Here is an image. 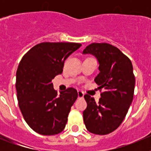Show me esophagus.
I'll use <instances>...</instances> for the list:
<instances>
[{
    "instance_id": "34e87169",
    "label": "esophagus",
    "mask_w": 151,
    "mask_h": 151,
    "mask_svg": "<svg viewBox=\"0 0 151 151\" xmlns=\"http://www.w3.org/2000/svg\"><path fill=\"white\" fill-rule=\"evenodd\" d=\"M78 98H83L84 97V92L82 91H78Z\"/></svg>"
}]
</instances>
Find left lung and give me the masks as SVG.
<instances>
[{
	"mask_svg": "<svg viewBox=\"0 0 151 151\" xmlns=\"http://www.w3.org/2000/svg\"><path fill=\"white\" fill-rule=\"evenodd\" d=\"M99 61V73L95 82L99 85L101 98L98 103L85 95L87 108L83 112L85 127L96 135H106L124 121L134 96L135 75L131 60L115 46L107 43H92L83 51Z\"/></svg>",
	"mask_w": 151,
	"mask_h": 151,
	"instance_id": "left-lung-1",
	"label": "left lung"
}]
</instances>
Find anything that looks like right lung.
Listing matches in <instances>:
<instances>
[{"label":"right lung","mask_w":151,"mask_h":151,"mask_svg":"<svg viewBox=\"0 0 151 151\" xmlns=\"http://www.w3.org/2000/svg\"><path fill=\"white\" fill-rule=\"evenodd\" d=\"M81 46L71 42H42L30 48L19 64L18 103L26 122L37 133L52 136L65 129L78 91L68 88L58 96L52 80L63 73L65 60Z\"/></svg>","instance_id":"add662e5"}]
</instances>
